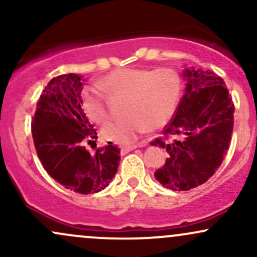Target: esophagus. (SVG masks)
I'll use <instances>...</instances> for the list:
<instances>
[{"instance_id": "1", "label": "esophagus", "mask_w": 257, "mask_h": 257, "mask_svg": "<svg viewBox=\"0 0 257 257\" xmlns=\"http://www.w3.org/2000/svg\"><path fill=\"white\" fill-rule=\"evenodd\" d=\"M143 146H145V144H140V145H133V146H122L120 147V153H122V155H125V153L131 152L133 150L138 149V147H143Z\"/></svg>"}]
</instances>
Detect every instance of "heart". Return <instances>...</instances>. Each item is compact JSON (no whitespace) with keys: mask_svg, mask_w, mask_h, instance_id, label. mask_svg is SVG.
<instances>
[{"mask_svg":"<svg viewBox=\"0 0 257 257\" xmlns=\"http://www.w3.org/2000/svg\"><path fill=\"white\" fill-rule=\"evenodd\" d=\"M100 85L111 95L123 100L122 119L105 125L101 135L112 143H134L146 129L156 131L169 122L175 112L181 81L172 69H144L124 67L114 70L100 81ZM82 107L85 116L96 124L107 122L106 100L99 91L84 89L82 93Z\"/></svg>","mask_w":257,"mask_h":257,"instance_id":"b5f03b06","label":"heart"}]
</instances>
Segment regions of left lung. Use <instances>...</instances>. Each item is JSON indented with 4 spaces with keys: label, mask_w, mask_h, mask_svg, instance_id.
Here are the masks:
<instances>
[{
    "label": "left lung",
    "mask_w": 257,
    "mask_h": 257,
    "mask_svg": "<svg viewBox=\"0 0 257 257\" xmlns=\"http://www.w3.org/2000/svg\"><path fill=\"white\" fill-rule=\"evenodd\" d=\"M186 90L152 146L167 150L155 178L166 188L188 191L204 184L219 169L231 144L234 105L223 79L213 71L186 69Z\"/></svg>",
    "instance_id": "left-lung-1"
}]
</instances>
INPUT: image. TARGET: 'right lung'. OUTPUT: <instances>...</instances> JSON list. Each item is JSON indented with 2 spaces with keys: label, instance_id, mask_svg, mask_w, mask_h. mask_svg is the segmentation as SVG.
<instances>
[{
  "label": "right lung",
  "instance_id": "add662e5",
  "mask_svg": "<svg viewBox=\"0 0 257 257\" xmlns=\"http://www.w3.org/2000/svg\"><path fill=\"white\" fill-rule=\"evenodd\" d=\"M82 82L75 73L52 78L38 99L31 132L46 172L67 190L89 194L107 187L120 151L112 143L88 151V145L96 147L98 134L82 108Z\"/></svg>",
  "mask_w": 257,
  "mask_h": 257
}]
</instances>
